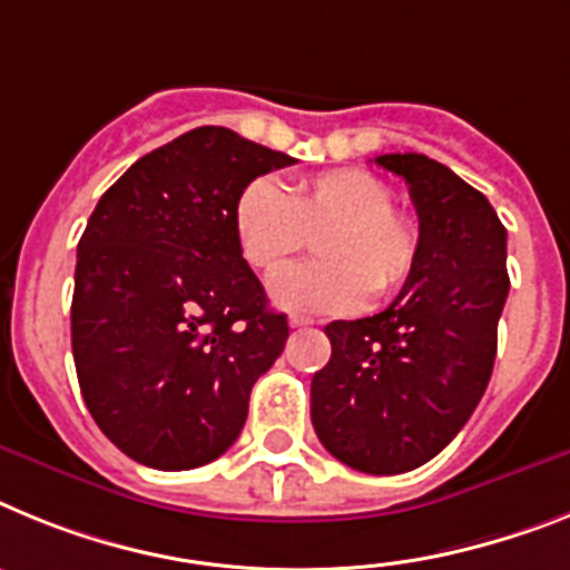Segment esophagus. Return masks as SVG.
I'll list each match as a JSON object with an SVG mask.
<instances>
[{
  "label": "esophagus",
  "instance_id": "1",
  "mask_svg": "<svg viewBox=\"0 0 570 570\" xmlns=\"http://www.w3.org/2000/svg\"><path fill=\"white\" fill-rule=\"evenodd\" d=\"M309 324H313V318H306V315H292L289 318L292 330H301V326H309Z\"/></svg>",
  "mask_w": 570,
  "mask_h": 570
}]
</instances>
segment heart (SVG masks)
Instances as JSON below:
<instances>
[{
	"mask_svg": "<svg viewBox=\"0 0 570 570\" xmlns=\"http://www.w3.org/2000/svg\"><path fill=\"white\" fill-rule=\"evenodd\" d=\"M237 249L261 275H275L321 237V264L295 266L272 281V301L289 313H355L370 295L407 284L422 232L393 206V189L361 168H333L289 186L269 177L246 183L232 209Z\"/></svg>",
	"mask_w": 570,
	"mask_h": 570,
	"instance_id": "1",
	"label": "heart"
}]
</instances>
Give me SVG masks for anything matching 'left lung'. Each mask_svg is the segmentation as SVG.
Wrapping results in <instances>:
<instances>
[{
	"mask_svg": "<svg viewBox=\"0 0 570 570\" xmlns=\"http://www.w3.org/2000/svg\"><path fill=\"white\" fill-rule=\"evenodd\" d=\"M419 212L422 255L393 304L333 321L313 375V428L338 462L393 476L442 453L488 390L508 278V232L482 191L424 155H381Z\"/></svg>",
	"mask_w": 570,
	"mask_h": 570,
	"instance_id": "left-lung-1",
	"label": "left lung"
}]
</instances>
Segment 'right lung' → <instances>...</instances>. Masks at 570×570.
Segmentation results:
<instances>
[{
    "label": "right lung",
    "mask_w": 570,
    "mask_h": 570,
    "mask_svg": "<svg viewBox=\"0 0 570 570\" xmlns=\"http://www.w3.org/2000/svg\"><path fill=\"white\" fill-rule=\"evenodd\" d=\"M292 157L224 126L140 157L77 246L73 364L88 413L135 462L189 470L235 444L289 338L235 240L232 209Z\"/></svg>",
    "instance_id": "right-lung-1"
}]
</instances>
